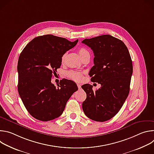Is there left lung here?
I'll return each instance as SVG.
<instances>
[{
    "instance_id": "obj_1",
    "label": "left lung",
    "mask_w": 154,
    "mask_h": 154,
    "mask_svg": "<svg viewBox=\"0 0 154 154\" xmlns=\"http://www.w3.org/2000/svg\"><path fill=\"white\" fill-rule=\"evenodd\" d=\"M66 38L46 35L35 38L20 53L17 64L18 92L28 112L35 119L48 121L61 116L75 92L69 82H51L62 57L74 46Z\"/></svg>"
}]
</instances>
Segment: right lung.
I'll list each match as a JSON object with an SVG mask.
<instances>
[{"instance_id":"right-lung-1","label":"right lung","mask_w":154,"mask_h":154,"mask_svg":"<svg viewBox=\"0 0 154 154\" xmlns=\"http://www.w3.org/2000/svg\"><path fill=\"white\" fill-rule=\"evenodd\" d=\"M82 42L93 51L94 66L90 76L93 82L100 84L96 91L87 92L83 110L93 121H106L119 112L128 95L132 61L125 44L109 35L86 38Z\"/></svg>"}]
</instances>
